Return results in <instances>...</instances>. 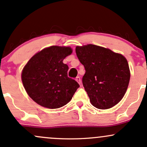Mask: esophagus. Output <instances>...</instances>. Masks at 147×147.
<instances>
[{"label": "esophagus", "instance_id": "1", "mask_svg": "<svg viewBox=\"0 0 147 147\" xmlns=\"http://www.w3.org/2000/svg\"><path fill=\"white\" fill-rule=\"evenodd\" d=\"M76 80L78 82L79 85H80V84H81V79H80V78L79 76H77L76 78Z\"/></svg>", "mask_w": 147, "mask_h": 147}]
</instances>
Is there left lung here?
I'll use <instances>...</instances> for the list:
<instances>
[{
	"label": "left lung",
	"instance_id": "1",
	"mask_svg": "<svg viewBox=\"0 0 147 147\" xmlns=\"http://www.w3.org/2000/svg\"><path fill=\"white\" fill-rule=\"evenodd\" d=\"M76 53L85 69L82 82L92 105L105 110L117 104L126 93L131 76L126 59L93 44L77 47Z\"/></svg>",
	"mask_w": 147,
	"mask_h": 147
}]
</instances>
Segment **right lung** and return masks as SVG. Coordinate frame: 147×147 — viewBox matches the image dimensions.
<instances>
[{
	"mask_svg": "<svg viewBox=\"0 0 147 147\" xmlns=\"http://www.w3.org/2000/svg\"><path fill=\"white\" fill-rule=\"evenodd\" d=\"M71 53L70 47L52 46L36 53L24 67L21 74L24 88L39 105L51 109L61 108L80 87L68 77V65L63 63Z\"/></svg>",
	"mask_w": 147,
	"mask_h": 147,
	"instance_id": "right-lung-1",
	"label": "right lung"
}]
</instances>
